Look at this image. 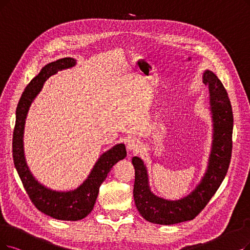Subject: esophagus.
<instances>
[{"instance_id": "34e87169", "label": "esophagus", "mask_w": 250, "mask_h": 250, "mask_svg": "<svg viewBox=\"0 0 250 250\" xmlns=\"http://www.w3.org/2000/svg\"><path fill=\"white\" fill-rule=\"evenodd\" d=\"M126 146H127V149H128V151L136 152L137 149L141 148L142 144H141V142L138 141L137 138H135V137H131V138H129L128 141H127Z\"/></svg>"}]
</instances>
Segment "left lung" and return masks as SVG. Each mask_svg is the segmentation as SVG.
<instances>
[{
	"mask_svg": "<svg viewBox=\"0 0 250 250\" xmlns=\"http://www.w3.org/2000/svg\"><path fill=\"white\" fill-rule=\"evenodd\" d=\"M203 81L210 94V111L213 122V141L207 170L194 191L181 200H165L152 193L144 161L132 158L135 169L133 197L137 210L149 223L174 225L192 221L217 191L228 172L232 155L233 112L223 83L211 71H205Z\"/></svg>",
	"mask_w": 250,
	"mask_h": 250,
	"instance_id": "8db88e82",
	"label": "left lung"
}]
</instances>
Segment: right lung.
Wrapping results in <instances>:
<instances>
[{"mask_svg":"<svg viewBox=\"0 0 250 250\" xmlns=\"http://www.w3.org/2000/svg\"><path fill=\"white\" fill-rule=\"evenodd\" d=\"M75 64L76 61L71 57L50 62L25 87L16 108V122L12 141L14 165L29 199L40 211L62 221H79L91 212L99 187L106 178L112 167L127 155L124 144L116 145L99 157L86 181L77 188L68 192H57L46 188L40 184L29 171L23 151V131L29 106L49 77Z\"/></svg>","mask_w":250,"mask_h":250,"instance_id":"right-lung-1","label":"right lung"}]
</instances>
